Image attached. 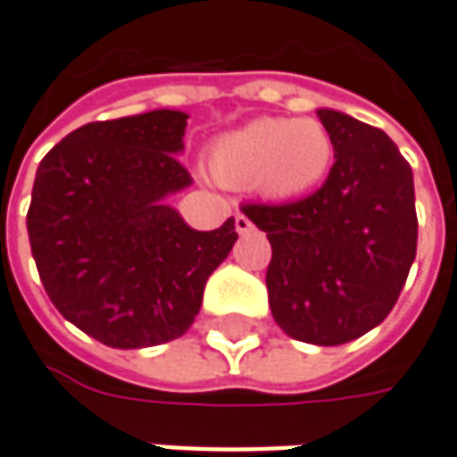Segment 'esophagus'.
<instances>
[{
	"label": "esophagus",
	"instance_id": "obj_1",
	"mask_svg": "<svg viewBox=\"0 0 457 457\" xmlns=\"http://www.w3.org/2000/svg\"><path fill=\"white\" fill-rule=\"evenodd\" d=\"M235 229H237L240 235H247V232L253 229V222H250V220H247L245 214L237 212V214H235Z\"/></svg>",
	"mask_w": 457,
	"mask_h": 457
}]
</instances>
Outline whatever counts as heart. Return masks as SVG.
I'll use <instances>...</instances> for the list:
<instances>
[{
  "mask_svg": "<svg viewBox=\"0 0 457 457\" xmlns=\"http://www.w3.org/2000/svg\"><path fill=\"white\" fill-rule=\"evenodd\" d=\"M207 162L214 179L228 187L253 184L262 197L298 199L328 177L334 138L319 119L262 116L217 136Z\"/></svg>",
  "mask_w": 457,
  "mask_h": 457,
  "instance_id": "heart-1",
  "label": "heart"
}]
</instances>
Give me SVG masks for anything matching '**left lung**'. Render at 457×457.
I'll use <instances>...</instances> for the list:
<instances>
[{"label": "left lung", "instance_id": "left-lung-1", "mask_svg": "<svg viewBox=\"0 0 457 457\" xmlns=\"http://www.w3.org/2000/svg\"><path fill=\"white\" fill-rule=\"evenodd\" d=\"M334 166L311 197L243 204L273 247L265 273L276 323L291 338L337 346L385 321L417 250L412 169L395 141L331 108Z\"/></svg>", "mask_w": 457, "mask_h": 457}]
</instances>
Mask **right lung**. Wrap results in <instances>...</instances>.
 <instances>
[{
    "label": "right lung",
    "mask_w": 457,
    "mask_h": 457,
    "mask_svg": "<svg viewBox=\"0 0 457 457\" xmlns=\"http://www.w3.org/2000/svg\"><path fill=\"white\" fill-rule=\"evenodd\" d=\"M187 113L86 123L37 166L27 232L42 286L87 337L144 349L189 331L235 220L199 232L166 204L192 184L179 164Z\"/></svg>",
    "instance_id": "right-lung-1"
}]
</instances>
